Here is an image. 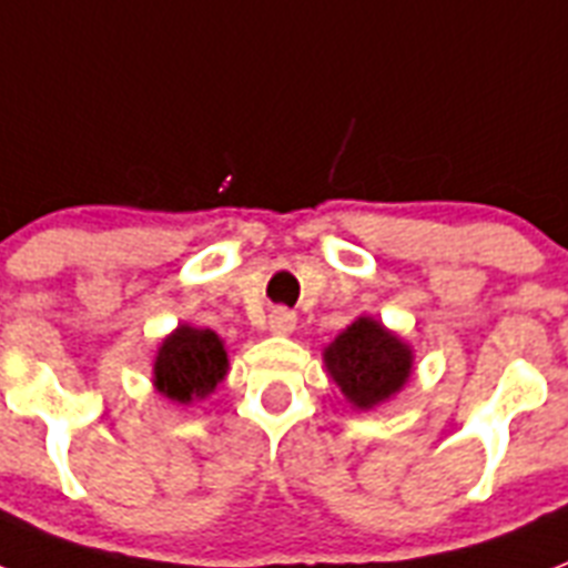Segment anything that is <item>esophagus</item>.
Returning a JSON list of instances; mask_svg holds the SVG:
<instances>
[{"mask_svg":"<svg viewBox=\"0 0 568 568\" xmlns=\"http://www.w3.org/2000/svg\"><path fill=\"white\" fill-rule=\"evenodd\" d=\"M268 326L274 335H292L294 326H297V314L288 312V308H274L268 314Z\"/></svg>","mask_w":568,"mask_h":568,"instance_id":"esophagus-1","label":"esophagus"}]
</instances>
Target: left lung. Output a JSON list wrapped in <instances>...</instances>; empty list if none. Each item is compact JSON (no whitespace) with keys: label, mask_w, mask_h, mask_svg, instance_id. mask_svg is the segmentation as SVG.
Here are the masks:
<instances>
[{"label":"left lung","mask_w":568,"mask_h":568,"mask_svg":"<svg viewBox=\"0 0 568 568\" xmlns=\"http://www.w3.org/2000/svg\"><path fill=\"white\" fill-rule=\"evenodd\" d=\"M323 357L343 395L361 409L398 393L413 369V352L369 317H361L337 335Z\"/></svg>","instance_id":"obj_1"}]
</instances>
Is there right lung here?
I'll use <instances>...</instances> for the list:
<instances>
[{"label": "right lung", "instance_id": "right-lung-1", "mask_svg": "<svg viewBox=\"0 0 568 568\" xmlns=\"http://www.w3.org/2000/svg\"><path fill=\"white\" fill-rule=\"evenodd\" d=\"M227 352L211 328L179 326L155 357V387L173 402L187 404L213 393L225 378Z\"/></svg>", "mask_w": 568, "mask_h": 568}]
</instances>
